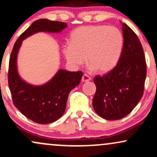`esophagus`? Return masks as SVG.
Returning <instances> with one entry per match:
<instances>
[{
	"instance_id": "34e87169",
	"label": "esophagus",
	"mask_w": 157,
	"mask_h": 157,
	"mask_svg": "<svg viewBox=\"0 0 157 157\" xmlns=\"http://www.w3.org/2000/svg\"><path fill=\"white\" fill-rule=\"evenodd\" d=\"M89 80H91V77H90L89 75H82V80H81V81H82V82H88V81H89Z\"/></svg>"
}]
</instances>
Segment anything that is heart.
<instances>
[{
    "label": "heart",
    "mask_w": 157,
    "mask_h": 157,
    "mask_svg": "<svg viewBox=\"0 0 157 157\" xmlns=\"http://www.w3.org/2000/svg\"><path fill=\"white\" fill-rule=\"evenodd\" d=\"M123 42V35L116 27L83 26L71 32V42L63 45V52L71 66L77 67L87 60L90 70L107 73L117 64Z\"/></svg>",
    "instance_id": "1"
}]
</instances>
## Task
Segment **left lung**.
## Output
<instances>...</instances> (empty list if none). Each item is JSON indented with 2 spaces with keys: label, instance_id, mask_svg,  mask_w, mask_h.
Here are the masks:
<instances>
[{
  "label": "left lung",
  "instance_id": "obj_1",
  "mask_svg": "<svg viewBox=\"0 0 157 157\" xmlns=\"http://www.w3.org/2000/svg\"><path fill=\"white\" fill-rule=\"evenodd\" d=\"M122 23L123 48L118 63L104 76L94 79L97 87L93 108L108 120L125 117L137 105L144 91L146 62L143 48L134 32Z\"/></svg>",
  "mask_w": 157,
  "mask_h": 157
}]
</instances>
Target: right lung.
Returning a JSON list of instances; mask_svg holds the SVG:
<instances>
[{"label": "right lung", "instance_id": "right-lung-1", "mask_svg": "<svg viewBox=\"0 0 157 157\" xmlns=\"http://www.w3.org/2000/svg\"><path fill=\"white\" fill-rule=\"evenodd\" d=\"M66 23L47 19L35 21L21 35L14 45L10 58L8 82L14 105L21 113L39 124L55 122L63 116L70 91L80 83L82 73L59 69L50 80L40 86L27 82L17 70V55L23 40L38 32L60 33Z\"/></svg>", "mask_w": 157, "mask_h": 157}]
</instances>
